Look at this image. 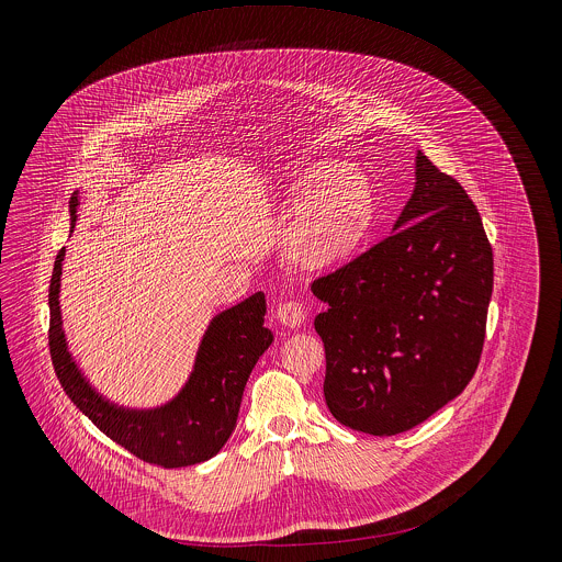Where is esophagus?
<instances>
[{"label": "esophagus", "mask_w": 562, "mask_h": 562, "mask_svg": "<svg viewBox=\"0 0 562 562\" xmlns=\"http://www.w3.org/2000/svg\"><path fill=\"white\" fill-rule=\"evenodd\" d=\"M277 318H279V322H281L283 326H288V328H299V326H303L305 321H307V312H305V307H303L301 303L290 301V303L279 305Z\"/></svg>", "instance_id": "34e87169"}]
</instances>
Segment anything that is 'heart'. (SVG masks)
Instances as JSON below:
<instances>
[{
  "instance_id": "b5f03b06",
  "label": "heart",
  "mask_w": 562,
  "mask_h": 562,
  "mask_svg": "<svg viewBox=\"0 0 562 562\" xmlns=\"http://www.w3.org/2000/svg\"><path fill=\"white\" fill-rule=\"evenodd\" d=\"M292 218L283 229L285 259L310 272L339 268L355 259L376 223V192L357 166L316 161L288 190Z\"/></svg>"
}]
</instances>
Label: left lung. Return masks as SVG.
Masks as SVG:
<instances>
[{"label":"left lung","mask_w":562,"mask_h":562,"mask_svg":"<svg viewBox=\"0 0 562 562\" xmlns=\"http://www.w3.org/2000/svg\"><path fill=\"white\" fill-rule=\"evenodd\" d=\"M324 401L352 430L404 432L472 381L493 292V250L463 186L422 151L394 234L318 277Z\"/></svg>","instance_id":"8db88e82"}]
</instances>
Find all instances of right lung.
Segmentation results:
<instances>
[{
	"label": "right lung",
	"instance_id": "add662e5",
	"mask_svg": "<svg viewBox=\"0 0 562 562\" xmlns=\"http://www.w3.org/2000/svg\"><path fill=\"white\" fill-rule=\"evenodd\" d=\"M69 210L71 225H76L78 192H74ZM63 259L65 248L56 255L49 283V352L67 396L103 435L145 463L175 470L218 454L236 428L246 381L272 344V333L263 326V292L212 321L199 346L194 370L177 398L151 411H134L103 401L69 355L58 303Z\"/></svg>",
	"mask_w": 562,
	"mask_h": 562
}]
</instances>
